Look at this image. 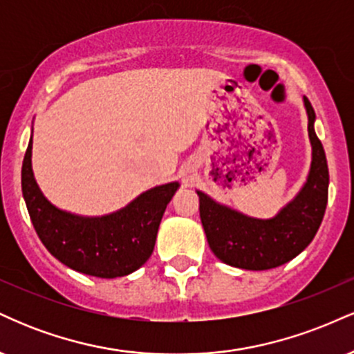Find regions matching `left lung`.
<instances>
[{"label":"left lung","instance_id":"1","mask_svg":"<svg viewBox=\"0 0 354 354\" xmlns=\"http://www.w3.org/2000/svg\"><path fill=\"white\" fill-rule=\"evenodd\" d=\"M311 143V166L301 189L273 218L248 216L198 189L200 216L208 245L218 259L241 270H271L293 259L315 238L328 203L326 154L315 131V109L303 98Z\"/></svg>","mask_w":354,"mask_h":354}]
</instances>
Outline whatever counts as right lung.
Here are the masks:
<instances>
[{
  "label": "right lung",
  "instance_id": "1",
  "mask_svg": "<svg viewBox=\"0 0 354 354\" xmlns=\"http://www.w3.org/2000/svg\"><path fill=\"white\" fill-rule=\"evenodd\" d=\"M33 129L21 168V189L28 213L46 250L63 265L96 278H120L148 261L161 218L180 183L145 191L103 216H83L55 206L35 180Z\"/></svg>",
  "mask_w": 354,
  "mask_h": 354
}]
</instances>
